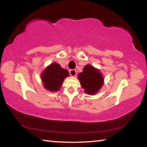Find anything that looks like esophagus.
<instances>
[{
    "label": "esophagus",
    "mask_w": 147,
    "mask_h": 147,
    "mask_svg": "<svg viewBox=\"0 0 147 147\" xmlns=\"http://www.w3.org/2000/svg\"><path fill=\"white\" fill-rule=\"evenodd\" d=\"M69 74H70V75L71 76H76L77 72L76 70H74V69H71V70L69 71Z\"/></svg>",
    "instance_id": "1"
}]
</instances>
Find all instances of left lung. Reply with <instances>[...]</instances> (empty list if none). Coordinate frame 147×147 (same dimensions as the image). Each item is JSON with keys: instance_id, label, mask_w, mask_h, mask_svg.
I'll list each match as a JSON object with an SVG mask.
<instances>
[{"instance_id": "obj_1", "label": "left lung", "mask_w": 147, "mask_h": 147, "mask_svg": "<svg viewBox=\"0 0 147 147\" xmlns=\"http://www.w3.org/2000/svg\"><path fill=\"white\" fill-rule=\"evenodd\" d=\"M78 78L82 88L85 89L84 92L92 95L97 93L104 83L100 71L90 65L84 67L82 73L78 74Z\"/></svg>"}]
</instances>
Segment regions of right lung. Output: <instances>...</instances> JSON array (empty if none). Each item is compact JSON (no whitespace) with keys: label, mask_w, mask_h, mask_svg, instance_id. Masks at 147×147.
<instances>
[{"label":"right lung","mask_w":147,"mask_h":147,"mask_svg":"<svg viewBox=\"0 0 147 147\" xmlns=\"http://www.w3.org/2000/svg\"><path fill=\"white\" fill-rule=\"evenodd\" d=\"M69 75L66 69L61 67L58 63H51L41 74V80L45 88L52 92L58 91L64 79Z\"/></svg>","instance_id":"right-lung-1"}]
</instances>
